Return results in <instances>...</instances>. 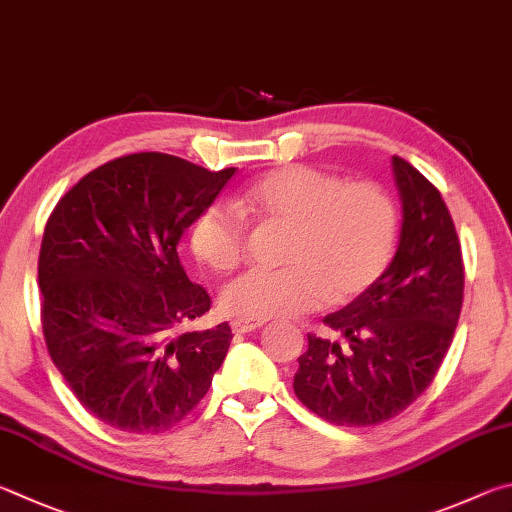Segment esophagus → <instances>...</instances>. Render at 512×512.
I'll use <instances>...</instances> for the list:
<instances>
[{
    "instance_id": "obj_1",
    "label": "esophagus",
    "mask_w": 512,
    "mask_h": 512,
    "mask_svg": "<svg viewBox=\"0 0 512 512\" xmlns=\"http://www.w3.org/2000/svg\"><path fill=\"white\" fill-rule=\"evenodd\" d=\"M265 326V319H233L231 330L233 333H251V330H258Z\"/></svg>"
}]
</instances>
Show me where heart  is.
I'll return each instance as SVG.
<instances>
[{"instance_id": "b5f03b06", "label": "heart", "mask_w": 512, "mask_h": 512, "mask_svg": "<svg viewBox=\"0 0 512 512\" xmlns=\"http://www.w3.org/2000/svg\"><path fill=\"white\" fill-rule=\"evenodd\" d=\"M240 206L290 227L281 270H251L220 294L224 312L242 319L290 317L315 310L330 297L351 301L371 288L393 261L400 213L373 182L346 184L310 166H283L256 179ZM197 261L215 272L242 261L245 224L236 209L213 202L188 231Z\"/></svg>"}]
</instances>
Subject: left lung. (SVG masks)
<instances>
[{
    "label": "left lung",
    "mask_w": 512,
    "mask_h": 512,
    "mask_svg": "<svg viewBox=\"0 0 512 512\" xmlns=\"http://www.w3.org/2000/svg\"><path fill=\"white\" fill-rule=\"evenodd\" d=\"M402 202L396 256L346 308L324 317L348 346L308 335L294 393L333 425L369 427L398 416L429 384L452 344L463 303V258L438 188L391 157Z\"/></svg>",
    "instance_id": "1"
}]
</instances>
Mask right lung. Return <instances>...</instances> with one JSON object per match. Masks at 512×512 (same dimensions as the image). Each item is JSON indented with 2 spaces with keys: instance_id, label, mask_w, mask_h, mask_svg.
Segmentation results:
<instances>
[{
  "instance_id": "obj_1",
  "label": "right lung",
  "mask_w": 512,
  "mask_h": 512,
  "mask_svg": "<svg viewBox=\"0 0 512 512\" xmlns=\"http://www.w3.org/2000/svg\"><path fill=\"white\" fill-rule=\"evenodd\" d=\"M233 173L137 152L87 173L53 209L38 261L44 339L80 405L105 425L175 427L227 357L229 324L182 330L211 299L188 281L177 245Z\"/></svg>"
}]
</instances>
